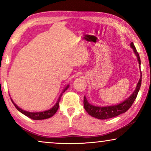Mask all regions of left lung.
<instances>
[{"label": "left lung", "mask_w": 151, "mask_h": 151, "mask_svg": "<svg viewBox=\"0 0 151 151\" xmlns=\"http://www.w3.org/2000/svg\"><path fill=\"white\" fill-rule=\"evenodd\" d=\"M131 48L133 49L134 53L136 56L137 58V61L139 63V67H140L141 65V60H140V58L139 53H137L136 48L134 45L133 42L131 43ZM140 78L139 82L136 86L135 90L134 91L133 93L127 99H126L124 101L122 102L119 103L116 105H111V106H97L91 104L88 100H86V97L84 96V107L86 112H87L92 117H96V118L100 119H106L112 118V117H116L117 115L122 114V113H125L127 110H129L130 107L132 106L134 101L137 98V93L139 92L140 86L142 84V73L140 72Z\"/></svg>", "instance_id": "8db88e82"}]
</instances>
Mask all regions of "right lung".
<instances>
[{"label":"right lung","instance_id":"right-lung-1","mask_svg":"<svg viewBox=\"0 0 151 151\" xmlns=\"http://www.w3.org/2000/svg\"><path fill=\"white\" fill-rule=\"evenodd\" d=\"M69 85L68 84V85L66 86V87L64 88L63 92L61 93L58 99L57 102L55 103V104L52 107V108L49 109V110H47V111H40V112H29V111H24V110H23V109H20L19 106H18L17 105L14 103V101L12 100V98H11V100H12V103H13L16 108L17 109V110L19 111L20 113H22V114H24V115H26L27 117H29V118L32 119H35V120H41V119L49 118V117H52L53 115H54L55 113H56V111H58V108H59V102H60V100L61 97H62V96H63V93H65L66 91V90L69 88Z\"/></svg>","mask_w":151,"mask_h":151}]
</instances>
